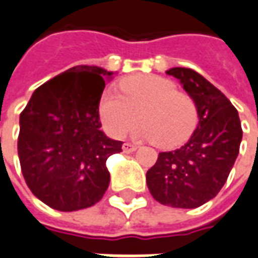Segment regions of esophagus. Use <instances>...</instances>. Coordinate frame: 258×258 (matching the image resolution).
<instances>
[{
    "label": "esophagus",
    "mask_w": 258,
    "mask_h": 258,
    "mask_svg": "<svg viewBox=\"0 0 258 258\" xmlns=\"http://www.w3.org/2000/svg\"><path fill=\"white\" fill-rule=\"evenodd\" d=\"M138 147L135 146V145H132V143H123L122 145V150H123V153H132L135 152Z\"/></svg>",
    "instance_id": "obj_1"
}]
</instances>
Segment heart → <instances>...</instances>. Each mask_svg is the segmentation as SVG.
Masks as SVG:
<instances>
[{
	"mask_svg": "<svg viewBox=\"0 0 258 258\" xmlns=\"http://www.w3.org/2000/svg\"><path fill=\"white\" fill-rule=\"evenodd\" d=\"M120 94L106 90L99 99L101 123L112 138H122L138 119L135 135L154 140L163 149L184 145L198 126L197 104L177 91L171 80L156 74H135L119 83Z\"/></svg>",
	"mask_w": 258,
	"mask_h": 258,
	"instance_id": "1",
	"label": "heart"
}]
</instances>
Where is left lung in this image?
Here are the masks:
<instances>
[{
  "mask_svg": "<svg viewBox=\"0 0 258 258\" xmlns=\"http://www.w3.org/2000/svg\"><path fill=\"white\" fill-rule=\"evenodd\" d=\"M166 73L178 78L195 101L200 122L184 146L159 153L146 182L153 198L163 205L198 208L215 198L226 182L239 154L240 119L232 102L200 73L185 67Z\"/></svg>",
  "mask_w": 258,
  "mask_h": 258,
  "instance_id": "left-lung-1",
  "label": "left lung"
}]
</instances>
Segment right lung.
<instances>
[{
	"mask_svg": "<svg viewBox=\"0 0 258 258\" xmlns=\"http://www.w3.org/2000/svg\"><path fill=\"white\" fill-rule=\"evenodd\" d=\"M112 72L77 66L33 92L19 116L18 156L32 194L72 212L95 205L111 175L106 160L122 142L101 131L98 104Z\"/></svg>",
	"mask_w": 258,
	"mask_h": 258,
	"instance_id": "add662e5",
	"label": "right lung"
}]
</instances>
